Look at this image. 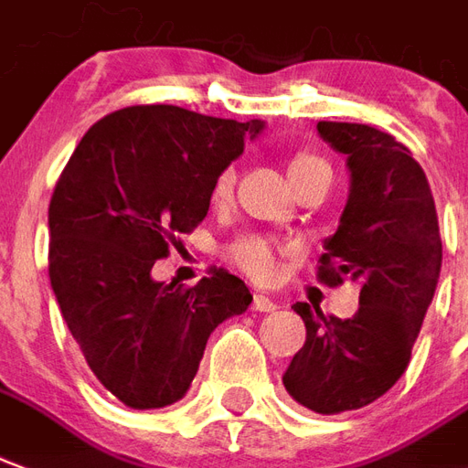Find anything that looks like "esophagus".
I'll return each mask as SVG.
<instances>
[{"label":"esophagus","instance_id":"esophagus-1","mask_svg":"<svg viewBox=\"0 0 468 468\" xmlns=\"http://www.w3.org/2000/svg\"><path fill=\"white\" fill-rule=\"evenodd\" d=\"M252 310H255V313H275V310H278V303L270 300L268 295H262V292H255V297H252Z\"/></svg>","mask_w":468,"mask_h":468}]
</instances>
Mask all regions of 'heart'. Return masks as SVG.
<instances>
[{"label":"heart","mask_w":468,"mask_h":468,"mask_svg":"<svg viewBox=\"0 0 468 468\" xmlns=\"http://www.w3.org/2000/svg\"><path fill=\"white\" fill-rule=\"evenodd\" d=\"M314 171H327V165L322 164L320 158L307 154H297L290 164H287V176L290 181H297L303 178L307 173ZM233 193V173L225 171L220 173V178L216 181V188H213V196L218 200H225L228 196ZM285 252H292V248H278L272 245L265 238H258V235H248V238H240L235 240L230 248H228V258L238 265L240 270H245L250 278L262 280H275L280 272V255Z\"/></svg>","instance_id":"heart-1"}]
</instances>
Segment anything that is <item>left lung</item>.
<instances>
[{"label":"left lung","mask_w":468,"mask_h":468,"mask_svg":"<svg viewBox=\"0 0 468 468\" xmlns=\"http://www.w3.org/2000/svg\"><path fill=\"white\" fill-rule=\"evenodd\" d=\"M322 141L347 155L349 196L324 240L317 278L359 282L347 320L292 304L307 340L282 375L287 394L317 414L359 410L404 375L441 270L431 188L410 148L365 123H317Z\"/></svg>","instance_id":"left-lung-1"}]
</instances>
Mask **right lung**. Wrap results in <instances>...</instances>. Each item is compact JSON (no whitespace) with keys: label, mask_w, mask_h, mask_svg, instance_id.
<instances>
[{"label":"right lung","mask_w":468,"mask_h":468,"mask_svg":"<svg viewBox=\"0 0 468 468\" xmlns=\"http://www.w3.org/2000/svg\"><path fill=\"white\" fill-rule=\"evenodd\" d=\"M262 121L155 103L96 121L49 203V278L96 379L131 410L186 397L210 332L252 303L228 270L183 290L151 278L176 235L207 216L218 176Z\"/></svg>","instance_id":"1"}]
</instances>
